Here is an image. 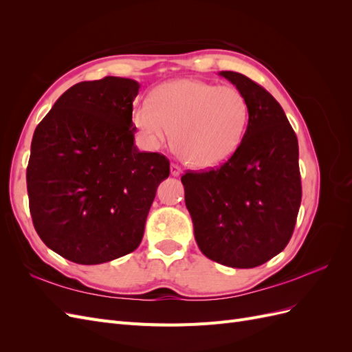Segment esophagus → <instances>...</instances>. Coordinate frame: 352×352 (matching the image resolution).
Masks as SVG:
<instances>
[{
	"label": "esophagus",
	"instance_id": "obj_1",
	"mask_svg": "<svg viewBox=\"0 0 352 352\" xmlns=\"http://www.w3.org/2000/svg\"><path fill=\"white\" fill-rule=\"evenodd\" d=\"M170 175H172V176H180V175H182V170H180V167L177 164L172 163V164H170Z\"/></svg>",
	"mask_w": 352,
	"mask_h": 352
}]
</instances>
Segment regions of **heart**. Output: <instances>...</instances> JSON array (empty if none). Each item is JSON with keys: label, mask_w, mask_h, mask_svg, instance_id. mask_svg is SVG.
<instances>
[{"label": "heart", "mask_w": 352, "mask_h": 352, "mask_svg": "<svg viewBox=\"0 0 352 352\" xmlns=\"http://www.w3.org/2000/svg\"><path fill=\"white\" fill-rule=\"evenodd\" d=\"M248 119V101L236 87L198 79L160 85L150 102L132 111L133 126L148 148L162 146L172 131L175 153L198 170L219 167L235 155Z\"/></svg>", "instance_id": "b5f03b06"}]
</instances>
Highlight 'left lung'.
Here are the masks:
<instances>
[{"mask_svg":"<svg viewBox=\"0 0 352 352\" xmlns=\"http://www.w3.org/2000/svg\"><path fill=\"white\" fill-rule=\"evenodd\" d=\"M219 74L247 98L248 126L225 164L182 176L185 204L207 258L251 269L282 252L292 236L302 194L298 140L267 91L245 74Z\"/></svg>","mask_w":352,"mask_h":352,"instance_id":"obj_1","label":"left lung"}]
</instances>
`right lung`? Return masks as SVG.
Masks as SVG:
<instances>
[{"label":"right lung","mask_w":352,"mask_h":352,"mask_svg":"<svg viewBox=\"0 0 352 352\" xmlns=\"http://www.w3.org/2000/svg\"><path fill=\"white\" fill-rule=\"evenodd\" d=\"M141 85L107 76L73 85L36 126L26 170L39 238L78 264H101L141 243L168 160L135 145Z\"/></svg>","instance_id":"right-lung-1"}]
</instances>
